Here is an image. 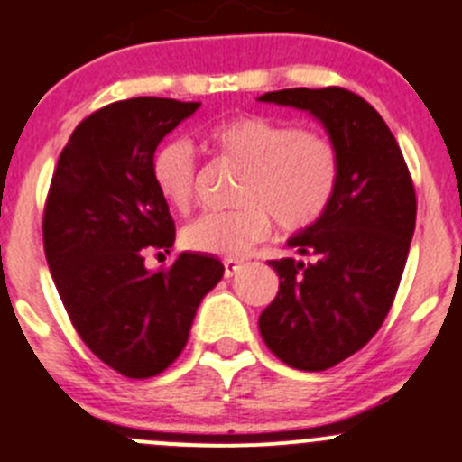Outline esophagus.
Wrapping results in <instances>:
<instances>
[{
	"label": "esophagus",
	"instance_id": "1",
	"mask_svg": "<svg viewBox=\"0 0 462 462\" xmlns=\"http://www.w3.org/2000/svg\"><path fill=\"white\" fill-rule=\"evenodd\" d=\"M223 266H226V278H232V275L239 273L241 262L239 260H226L223 262Z\"/></svg>",
	"mask_w": 462,
	"mask_h": 462
}]
</instances>
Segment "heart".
Instances as JSON below:
<instances>
[{
    "instance_id": "heart-1",
    "label": "heart",
    "mask_w": 462,
    "mask_h": 462,
    "mask_svg": "<svg viewBox=\"0 0 462 462\" xmlns=\"http://www.w3.org/2000/svg\"><path fill=\"white\" fill-rule=\"evenodd\" d=\"M209 143L245 166L232 211H207L184 226V248L202 255L239 257L269 232L271 218L284 232L317 226L333 205L342 159L333 141L314 129L260 114L232 116L209 129ZM152 182L172 209L184 211L196 193V154L189 141L172 139L154 152Z\"/></svg>"
}]
</instances>
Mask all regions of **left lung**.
Segmentation results:
<instances>
[{
    "mask_svg": "<svg viewBox=\"0 0 462 462\" xmlns=\"http://www.w3.org/2000/svg\"><path fill=\"white\" fill-rule=\"evenodd\" d=\"M257 100L308 111L342 159L328 214L287 239L299 257L269 262L280 290L260 314L262 339L284 365L323 372L360 351L390 312L415 232V187L394 134L360 95L328 86Z\"/></svg>",
    "mask_w": 462,
    "mask_h": 462,
    "instance_id": "left-lung-1",
    "label": "left lung"
}]
</instances>
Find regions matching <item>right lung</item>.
I'll return each instance as SVG.
<instances>
[{
  "instance_id": "add662e5",
  "label": "right lung",
  "mask_w": 462,
  "mask_h": 462,
  "mask_svg": "<svg viewBox=\"0 0 462 462\" xmlns=\"http://www.w3.org/2000/svg\"><path fill=\"white\" fill-rule=\"evenodd\" d=\"M200 102L132 97L81 120L63 148L42 218L50 273L86 346L127 378L162 374L187 344L200 300L223 278L214 255L168 248L175 223L152 182L154 150Z\"/></svg>"
}]
</instances>
